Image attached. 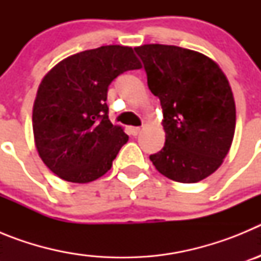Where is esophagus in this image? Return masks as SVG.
I'll use <instances>...</instances> for the list:
<instances>
[{
	"mask_svg": "<svg viewBox=\"0 0 261 261\" xmlns=\"http://www.w3.org/2000/svg\"><path fill=\"white\" fill-rule=\"evenodd\" d=\"M129 130H130V135L132 136H138L140 132H141V128H140V126H130Z\"/></svg>",
	"mask_w": 261,
	"mask_h": 261,
	"instance_id": "esophagus-1",
	"label": "esophagus"
}]
</instances>
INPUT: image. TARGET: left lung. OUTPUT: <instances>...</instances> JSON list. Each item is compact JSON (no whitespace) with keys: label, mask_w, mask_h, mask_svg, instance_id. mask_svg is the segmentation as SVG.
<instances>
[{"label":"left lung","mask_w":261,"mask_h":261,"mask_svg":"<svg viewBox=\"0 0 261 261\" xmlns=\"http://www.w3.org/2000/svg\"><path fill=\"white\" fill-rule=\"evenodd\" d=\"M147 86L163 110L165 146L150 161L166 177L197 183L222 165L235 132V102L217 62L176 45L145 44Z\"/></svg>","instance_id":"8db88e82"}]
</instances>
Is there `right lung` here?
Here are the masks:
<instances>
[{
    "mask_svg": "<svg viewBox=\"0 0 261 261\" xmlns=\"http://www.w3.org/2000/svg\"><path fill=\"white\" fill-rule=\"evenodd\" d=\"M141 68L130 47L103 45L75 53L41 81L32 129L41 161L71 183L103 176L128 136L108 119V86L126 70Z\"/></svg>",
    "mask_w": 261,
    "mask_h": 261,
    "instance_id": "obj_1",
    "label": "right lung"
}]
</instances>
